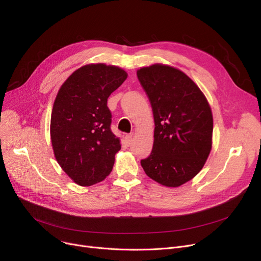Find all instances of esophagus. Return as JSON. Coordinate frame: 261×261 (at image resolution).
Wrapping results in <instances>:
<instances>
[{
	"label": "esophagus",
	"mask_w": 261,
	"mask_h": 261,
	"mask_svg": "<svg viewBox=\"0 0 261 261\" xmlns=\"http://www.w3.org/2000/svg\"><path fill=\"white\" fill-rule=\"evenodd\" d=\"M125 143H126V145H127V146L131 145V143H132V135L127 134V135L125 136Z\"/></svg>",
	"instance_id": "34e87169"
}]
</instances>
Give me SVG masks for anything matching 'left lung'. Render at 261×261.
Instances as JSON below:
<instances>
[{"label":"left lung","instance_id":"left-lung-1","mask_svg":"<svg viewBox=\"0 0 261 261\" xmlns=\"http://www.w3.org/2000/svg\"><path fill=\"white\" fill-rule=\"evenodd\" d=\"M138 78L151 105L155 126L152 151L141 165L155 182L181 186L200 172L211 152V107L195 82L172 66L142 67Z\"/></svg>","mask_w":261,"mask_h":261}]
</instances>
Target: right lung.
<instances>
[{"instance_id":"add662e5","label":"right lung","mask_w":261,"mask_h":261,"mask_svg":"<svg viewBox=\"0 0 261 261\" xmlns=\"http://www.w3.org/2000/svg\"><path fill=\"white\" fill-rule=\"evenodd\" d=\"M127 73L103 63L78 68L61 86L50 118L55 158L64 172L81 186L106 179L121 146L111 131L109 96Z\"/></svg>"}]
</instances>
